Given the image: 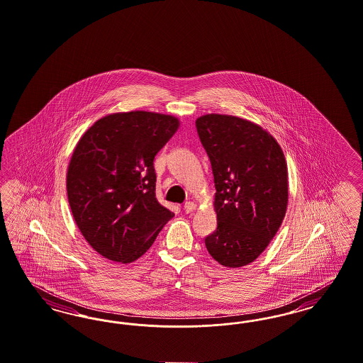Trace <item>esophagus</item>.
<instances>
[{
    "instance_id": "1",
    "label": "esophagus",
    "mask_w": 363,
    "mask_h": 363,
    "mask_svg": "<svg viewBox=\"0 0 363 363\" xmlns=\"http://www.w3.org/2000/svg\"><path fill=\"white\" fill-rule=\"evenodd\" d=\"M196 208V204L194 203V201H186L184 204H183V210H184V213H192L194 210Z\"/></svg>"
}]
</instances>
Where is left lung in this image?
<instances>
[{
    "label": "left lung",
    "mask_w": 363,
    "mask_h": 363,
    "mask_svg": "<svg viewBox=\"0 0 363 363\" xmlns=\"http://www.w3.org/2000/svg\"><path fill=\"white\" fill-rule=\"evenodd\" d=\"M211 162L218 226L204 238L220 265L253 262L281 226L288 204V168L277 141L243 118L207 114L196 120Z\"/></svg>",
    "instance_id": "1"
}]
</instances>
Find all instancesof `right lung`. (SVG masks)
Masks as SVG:
<instances>
[{"label":"right lung","instance_id":"add662e5","mask_svg":"<svg viewBox=\"0 0 363 363\" xmlns=\"http://www.w3.org/2000/svg\"><path fill=\"white\" fill-rule=\"evenodd\" d=\"M179 120L150 111L110 114L82 135L68 164V203L90 246L110 261L144 255L174 213L156 199L155 156Z\"/></svg>","mask_w":363,"mask_h":363}]
</instances>
